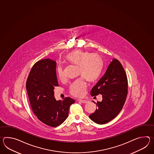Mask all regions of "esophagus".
Wrapping results in <instances>:
<instances>
[{"instance_id":"1","label":"esophagus","mask_w":154,"mask_h":154,"mask_svg":"<svg viewBox=\"0 0 154 154\" xmlns=\"http://www.w3.org/2000/svg\"><path fill=\"white\" fill-rule=\"evenodd\" d=\"M79 102H80L82 103H87L88 102V101L87 100H83V99H79L78 100Z\"/></svg>"}]
</instances>
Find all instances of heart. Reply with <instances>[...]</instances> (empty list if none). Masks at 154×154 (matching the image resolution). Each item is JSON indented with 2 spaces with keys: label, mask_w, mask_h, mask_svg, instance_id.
I'll return each instance as SVG.
<instances>
[{
  "label": "heart",
  "mask_w": 154,
  "mask_h": 154,
  "mask_svg": "<svg viewBox=\"0 0 154 154\" xmlns=\"http://www.w3.org/2000/svg\"><path fill=\"white\" fill-rule=\"evenodd\" d=\"M65 60L71 65L79 67L78 75L80 79L73 83L69 87V93L76 97L84 96L87 88V84L83 79L90 83L96 82L102 73L104 62L102 57L97 54H90L81 50L70 52L65 57ZM57 73L60 80L65 79L61 67L57 69Z\"/></svg>",
  "instance_id": "1"
}]
</instances>
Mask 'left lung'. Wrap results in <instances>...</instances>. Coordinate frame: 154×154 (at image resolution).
I'll use <instances>...</instances> for the list:
<instances>
[{
  "mask_svg": "<svg viewBox=\"0 0 154 154\" xmlns=\"http://www.w3.org/2000/svg\"><path fill=\"white\" fill-rule=\"evenodd\" d=\"M91 94L94 98L98 94L102 96V100L96 104L95 112L89 116L94 123H108L122 109L128 94V79L123 66L116 58L110 63L105 74L93 87Z\"/></svg>",
  "mask_w": 154,
  "mask_h": 154,
  "instance_id": "left-lung-1",
  "label": "left lung"
}]
</instances>
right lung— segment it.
Segmentation results:
<instances>
[{"label":"right lung","mask_w":154,"mask_h":154,"mask_svg":"<svg viewBox=\"0 0 154 154\" xmlns=\"http://www.w3.org/2000/svg\"><path fill=\"white\" fill-rule=\"evenodd\" d=\"M56 62L49 58L36 62L28 75L26 87L31 108L35 116L48 126L61 125L69 116L70 106L75 100L66 97L56 100L55 87L58 86Z\"/></svg>","instance_id":"1"}]
</instances>
